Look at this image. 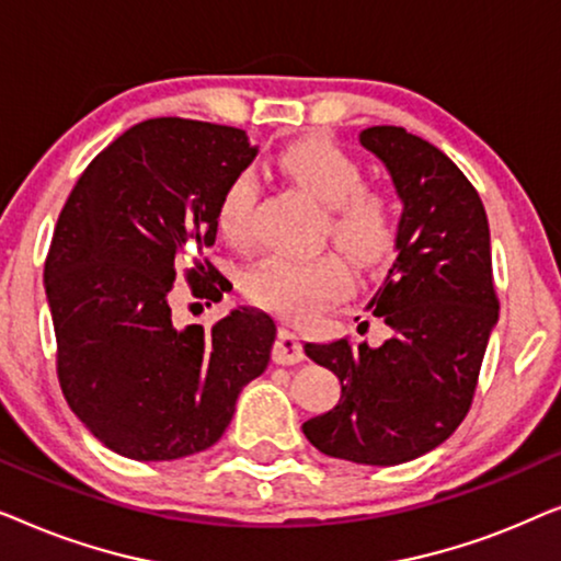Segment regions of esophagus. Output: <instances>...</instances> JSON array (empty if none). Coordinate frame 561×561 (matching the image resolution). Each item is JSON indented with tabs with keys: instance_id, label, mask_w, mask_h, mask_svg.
I'll list each match as a JSON object with an SVG mask.
<instances>
[{
	"instance_id": "34e87169",
	"label": "esophagus",
	"mask_w": 561,
	"mask_h": 561,
	"mask_svg": "<svg viewBox=\"0 0 561 561\" xmlns=\"http://www.w3.org/2000/svg\"><path fill=\"white\" fill-rule=\"evenodd\" d=\"M304 344L298 340L296 332H290V329H280L278 332V340H275V347H273V359L278 365H298L304 363Z\"/></svg>"
}]
</instances>
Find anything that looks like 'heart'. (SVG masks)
<instances>
[{"instance_id": "obj_1", "label": "heart", "mask_w": 561, "mask_h": 561, "mask_svg": "<svg viewBox=\"0 0 561 561\" xmlns=\"http://www.w3.org/2000/svg\"><path fill=\"white\" fill-rule=\"evenodd\" d=\"M280 165L298 186L327 206V229L359 263H378L396 242V221L388 198L380 191L363 186V168L340 145L298 140L280 156ZM257 198L255 171H240L217 204V227L229 242L250 240L252 206ZM352 283L347 260L336 252L321 255H290L271 252L248 273V290L257 304L286 313L309 317L332 298L342 296Z\"/></svg>"}]
</instances>
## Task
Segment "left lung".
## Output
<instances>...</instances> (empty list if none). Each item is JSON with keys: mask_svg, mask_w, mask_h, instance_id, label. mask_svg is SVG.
<instances>
[{"mask_svg": "<svg viewBox=\"0 0 561 561\" xmlns=\"http://www.w3.org/2000/svg\"><path fill=\"white\" fill-rule=\"evenodd\" d=\"M357 140L386 165L403 204L396 260L365 306L390 334L375 347L304 344L340 378L342 396L301 428L329 457L390 467L436 449L462 424L497 298L485 206L465 173L403 127H367Z\"/></svg>", "mask_w": 561, "mask_h": 561, "instance_id": "obj_1", "label": "left lung"}]
</instances>
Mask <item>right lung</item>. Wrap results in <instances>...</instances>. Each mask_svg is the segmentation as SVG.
<instances>
[{"instance_id":"1","label":"right lung","mask_w":561,"mask_h":561,"mask_svg":"<svg viewBox=\"0 0 561 561\" xmlns=\"http://www.w3.org/2000/svg\"><path fill=\"white\" fill-rule=\"evenodd\" d=\"M255 156L244 129L140 122L91 160L60 211L45 260L58 380L81 424L122 457L209 449L271 363L265 311L240 306L204 332L171 309L181 267L206 306L229 290L206 250L221 191Z\"/></svg>"}]
</instances>
